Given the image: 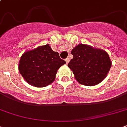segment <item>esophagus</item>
Returning a JSON list of instances; mask_svg holds the SVG:
<instances>
[{"instance_id": "34e87169", "label": "esophagus", "mask_w": 127, "mask_h": 127, "mask_svg": "<svg viewBox=\"0 0 127 127\" xmlns=\"http://www.w3.org/2000/svg\"><path fill=\"white\" fill-rule=\"evenodd\" d=\"M65 61H66V64L68 63H69V59H68V58H67V59H66Z\"/></svg>"}]
</instances>
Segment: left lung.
Segmentation results:
<instances>
[{
	"label": "left lung",
	"instance_id": "obj_1",
	"mask_svg": "<svg viewBox=\"0 0 127 127\" xmlns=\"http://www.w3.org/2000/svg\"><path fill=\"white\" fill-rule=\"evenodd\" d=\"M71 54L73 59L68 66L80 84L93 86L105 78L111 66V61L105 51L79 44L72 50Z\"/></svg>",
	"mask_w": 127,
	"mask_h": 127
}]
</instances>
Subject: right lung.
I'll use <instances>...</instances> for the list:
<instances>
[{
	"mask_svg": "<svg viewBox=\"0 0 127 127\" xmlns=\"http://www.w3.org/2000/svg\"><path fill=\"white\" fill-rule=\"evenodd\" d=\"M65 63L59 53L47 44L24 52L19 61L18 70L29 84L43 88L53 82L58 69Z\"/></svg>",
	"mask_w": 127,
	"mask_h": 127,
	"instance_id": "right-lung-1",
	"label": "right lung"
}]
</instances>
